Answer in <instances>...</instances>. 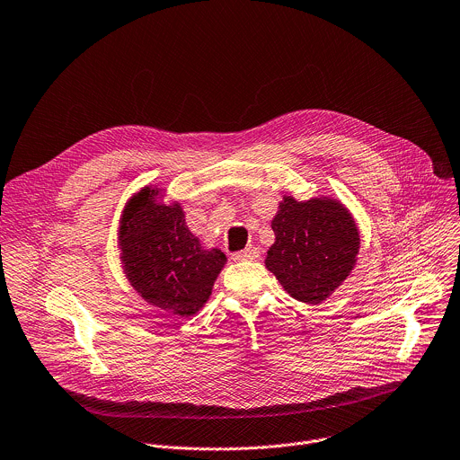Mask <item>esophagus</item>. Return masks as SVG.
<instances>
[{
    "instance_id": "1",
    "label": "esophagus",
    "mask_w": 460,
    "mask_h": 460,
    "mask_svg": "<svg viewBox=\"0 0 460 460\" xmlns=\"http://www.w3.org/2000/svg\"><path fill=\"white\" fill-rule=\"evenodd\" d=\"M258 256H260V251L254 245H249L247 249H243L240 252H234L231 258L234 261H251V260H256Z\"/></svg>"
}]
</instances>
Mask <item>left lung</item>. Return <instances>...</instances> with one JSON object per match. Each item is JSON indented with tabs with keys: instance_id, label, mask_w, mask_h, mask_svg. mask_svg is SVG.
<instances>
[{
	"instance_id": "obj_1",
	"label": "left lung",
	"mask_w": 460,
	"mask_h": 460,
	"mask_svg": "<svg viewBox=\"0 0 460 460\" xmlns=\"http://www.w3.org/2000/svg\"><path fill=\"white\" fill-rule=\"evenodd\" d=\"M272 231L276 242L267 252L265 265L301 303H323L355 267L358 229L337 200L297 202L294 197H283Z\"/></svg>"
}]
</instances>
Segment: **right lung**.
Instances as JSON below:
<instances>
[{
	"instance_id": "1",
	"label": "right lung",
	"mask_w": 460,
	"mask_h": 460,
	"mask_svg": "<svg viewBox=\"0 0 460 460\" xmlns=\"http://www.w3.org/2000/svg\"><path fill=\"white\" fill-rule=\"evenodd\" d=\"M159 190L134 195L121 217V261L130 285L150 305L188 317L211 296L226 263L218 249H202L179 204L155 202Z\"/></svg>"
}]
</instances>
